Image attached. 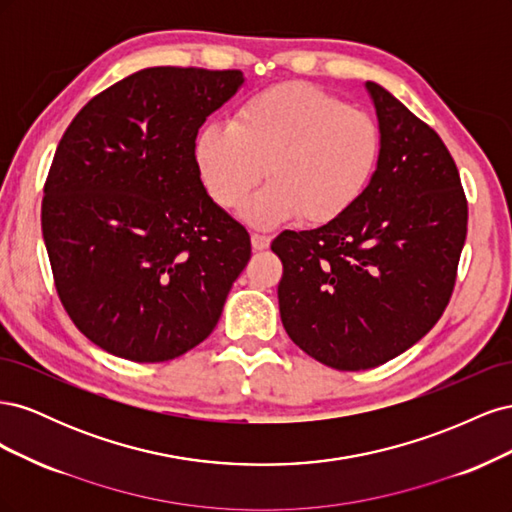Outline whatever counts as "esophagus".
Here are the masks:
<instances>
[{"label":"esophagus","instance_id":"34e87169","mask_svg":"<svg viewBox=\"0 0 512 512\" xmlns=\"http://www.w3.org/2000/svg\"><path fill=\"white\" fill-rule=\"evenodd\" d=\"M269 243H271V239L267 235H258V232H254V235H252V247L256 252L267 250Z\"/></svg>","mask_w":512,"mask_h":512}]
</instances>
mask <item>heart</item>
Returning <instances> with one entry per match:
<instances>
[{
	"instance_id": "1",
	"label": "heart",
	"mask_w": 512,
	"mask_h": 512,
	"mask_svg": "<svg viewBox=\"0 0 512 512\" xmlns=\"http://www.w3.org/2000/svg\"><path fill=\"white\" fill-rule=\"evenodd\" d=\"M380 160V130L361 108L307 83H280L247 98L228 126L207 123L194 162L211 200L235 209L265 168L267 188L247 200L241 218L273 228L301 215L327 224L363 196Z\"/></svg>"
}]
</instances>
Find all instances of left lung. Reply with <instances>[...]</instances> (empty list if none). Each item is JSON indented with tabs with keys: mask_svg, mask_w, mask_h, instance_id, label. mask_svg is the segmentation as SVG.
<instances>
[{
	"mask_svg": "<svg viewBox=\"0 0 512 512\" xmlns=\"http://www.w3.org/2000/svg\"><path fill=\"white\" fill-rule=\"evenodd\" d=\"M380 128L367 190L337 220L271 243L286 333L339 371L378 367L425 337L451 299L468 203L442 138L378 83Z\"/></svg>",
	"mask_w": 512,
	"mask_h": 512,
	"instance_id": "left-lung-1",
	"label": "left lung"
}]
</instances>
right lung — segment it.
I'll use <instances>...</instances> for the list:
<instances>
[{
  "label": "right lung",
  "mask_w": 512,
  "mask_h": 512,
  "mask_svg": "<svg viewBox=\"0 0 512 512\" xmlns=\"http://www.w3.org/2000/svg\"><path fill=\"white\" fill-rule=\"evenodd\" d=\"M243 83L241 70L145 68L61 136L42 198L55 288L76 329L119 359L162 363L198 346L250 260V235L194 162L198 128Z\"/></svg>",
  "instance_id": "add662e5"
}]
</instances>
